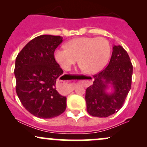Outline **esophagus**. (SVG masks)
Segmentation results:
<instances>
[{"instance_id": "obj_1", "label": "esophagus", "mask_w": 147, "mask_h": 147, "mask_svg": "<svg viewBox=\"0 0 147 147\" xmlns=\"http://www.w3.org/2000/svg\"><path fill=\"white\" fill-rule=\"evenodd\" d=\"M57 91L62 94H67L73 91L74 85L68 81L59 80L56 85Z\"/></svg>"}]
</instances>
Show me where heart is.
<instances>
[{
    "label": "heart",
    "instance_id": "b5f03b06",
    "mask_svg": "<svg viewBox=\"0 0 147 147\" xmlns=\"http://www.w3.org/2000/svg\"><path fill=\"white\" fill-rule=\"evenodd\" d=\"M65 46L66 48H57L54 53L56 62L65 70H69L79 59L80 66L85 73H97L110 57V45L103 38H77L67 42Z\"/></svg>",
    "mask_w": 147,
    "mask_h": 147
}]
</instances>
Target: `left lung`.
<instances>
[{"mask_svg":"<svg viewBox=\"0 0 147 147\" xmlns=\"http://www.w3.org/2000/svg\"><path fill=\"white\" fill-rule=\"evenodd\" d=\"M133 67L129 56L121 45H114L107 67L93 76V84L86 90L87 111L97 117H107L122 107L131 89ZM110 84L114 91L106 92Z\"/></svg>","mask_w":147,"mask_h":147,"instance_id":"8db88e82","label":"left lung"}]
</instances>
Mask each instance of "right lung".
Here are the masks:
<instances>
[{
    "mask_svg": "<svg viewBox=\"0 0 147 147\" xmlns=\"http://www.w3.org/2000/svg\"><path fill=\"white\" fill-rule=\"evenodd\" d=\"M63 37L42 35L31 40L18 53L15 65L16 93L34 116L50 119L66 109V97L56 90V80L63 73L54 53Z\"/></svg>",
    "mask_w": 147,
    "mask_h": 147,
    "instance_id": "1",
    "label": "right lung"
}]
</instances>
